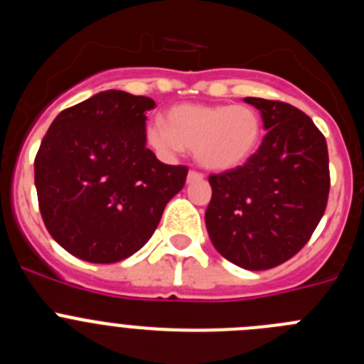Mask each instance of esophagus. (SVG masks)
Instances as JSON below:
<instances>
[{
  "instance_id": "esophagus-1",
  "label": "esophagus",
  "mask_w": 364,
  "mask_h": 364,
  "mask_svg": "<svg viewBox=\"0 0 364 364\" xmlns=\"http://www.w3.org/2000/svg\"><path fill=\"white\" fill-rule=\"evenodd\" d=\"M204 178V175L198 171H189L188 173V184H193V182H200Z\"/></svg>"
}]
</instances>
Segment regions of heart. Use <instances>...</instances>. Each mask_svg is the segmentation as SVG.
<instances>
[{"instance_id":"obj_1","label":"heart","mask_w":364,"mask_h":364,"mask_svg":"<svg viewBox=\"0 0 364 364\" xmlns=\"http://www.w3.org/2000/svg\"><path fill=\"white\" fill-rule=\"evenodd\" d=\"M262 134L259 112L250 105L184 104L169 109L166 125H147V144L166 159L195 149V159L211 171L242 166Z\"/></svg>"}]
</instances>
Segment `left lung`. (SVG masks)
I'll list each match as a JSON object with an SVG mask.
<instances>
[{
    "instance_id": "obj_1",
    "label": "left lung",
    "mask_w": 364,
    "mask_h": 364,
    "mask_svg": "<svg viewBox=\"0 0 364 364\" xmlns=\"http://www.w3.org/2000/svg\"><path fill=\"white\" fill-rule=\"evenodd\" d=\"M260 111L262 144L244 166L211 175L205 228L244 269L282 264L310 240L330 191L328 147L310 117L284 102L244 98Z\"/></svg>"
}]
</instances>
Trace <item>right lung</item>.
I'll use <instances>...</instances> for the list:
<instances>
[{"mask_svg":"<svg viewBox=\"0 0 364 364\" xmlns=\"http://www.w3.org/2000/svg\"><path fill=\"white\" fill-rule=\"evenodd\" d=\"M147 96L109 89L54 118L34 160L45 228L63 250L95 264L136 253L184 188L188 167L147 149Z\"/></svg>","mask_w":364,"mask_h":364,"instance_id":"obj_1","label":"right lung"}]
</instances>
